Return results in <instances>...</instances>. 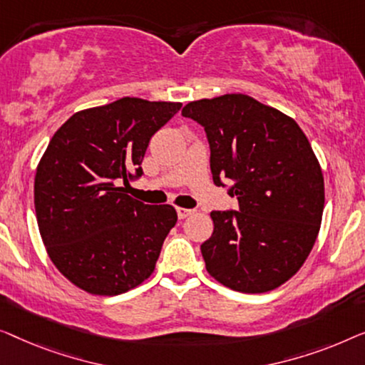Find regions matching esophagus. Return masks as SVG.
<instances>
[{
  "label": "esophagus",
  "mask_w": 365,
  "mask_h": 365,
  "mask_svg": "<svg viewBox=\"0 0 365 365\" xmlns=\"http://www.w3.org/2000/svg\"><path fill=\"white\" fill-rule=\"evenodd\" d=\"M193 213V210H190V208H182V207H177V215H178V218L180 220H183V218H187V217H190V215Z\"/></svg>",
  "instance_id": "34e87169"
}]
</instances>
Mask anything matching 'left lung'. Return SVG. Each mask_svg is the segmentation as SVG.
<instances>
[{"label":"left lung","instance_id":"8db88e82","mask_svg":"<svg viewBox=\"0 0 365 365\" xmlns=\"http://www.w3.org/2000/svg\"><path fill=\"white\" fill-rule=\"evenodd\" d=\"M183 117L207 132L213 182L232 183L238 212H212L202 245L207 271L240 292H266L292 278L316 243L324 177L301 127L245 94L188 102Z\"/></svg>","mask_w":365,"mask_h":365}]
</instances>
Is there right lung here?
<instances>
[{
	"mask_svg": "<svg viewBox=\"0 0 365 365\" xmlns=\"http://www.w3.org/2000/svg\"><path fill=\"white\" fill-rule=\"evenodd\" d=\"M180 107L122 97L76 112L51 138L36 170V218L51 261L81 289L122 294L155 269L175 208L133 200L120 183L142 175L152 135Z\"/></svg>",
	"mask_w": 365,
	"mask_h": 365,
	"instance_id": "1",
	"label": "right lung"
}]
</instances>
